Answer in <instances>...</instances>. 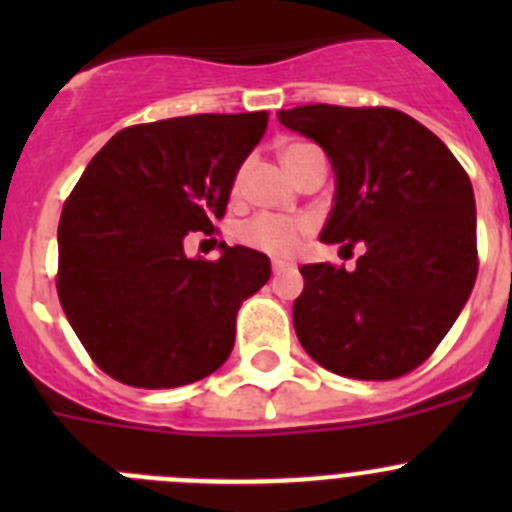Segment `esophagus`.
I'll use <instances>...</instances> for the list:
<instances>
[{
	"label": "esophagus",
	"mask_w": 512,
	"mask_h": 512,
	"mask_svg": "<svg viewBox=\"0 0 512 512\" xmlns=\"http://www.w3.org/2000/svg\"><path fill=\"white\" fill-rule=\"evenodd\" d=\"M289 261H271V271H274V274H282V271H287L289 269Z\"/></svg>",
	"instance_id": "obj_1"
}]
</instances>
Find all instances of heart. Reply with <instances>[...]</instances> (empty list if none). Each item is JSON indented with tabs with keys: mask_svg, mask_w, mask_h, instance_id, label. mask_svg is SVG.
<instances>
[{
	"mask_svg": "<svg viewBox=\"0 0 512 512\" xmlns=\"http://www.w3.org/2000/svg\"><path fill=\"white\" fill-rule=\"evenodd\" d=\"M318 148L310 146V143H289V146L282 148V164L287 166V171L292 176L300 171L302 161H305L310 153H315ZM243 176H246V166L238 169L233 182V192H241ZM312 223L307 217H292V215H271V212H264V215H256L251 220L238 228V241L243 246L253 248V251H261L271 259H289L297 248L302 246L307 235H310Z\"/></svg>",
	"mask_w": 512,
	"mask_h": 512,
	"instance_id": "obj_1",
	"label": "heart"
}]
</instances>
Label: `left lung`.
I'll use <instances>...</instances> for the list:
<instances>
[{"label":"left lung","instance_id":"1","mask_svg":"<svg viewBox=\"0 0 512 512\" xmlns=\"http://www.w3.org/2000/svg\"><path fill=\"white\" fill-rule=\"evenodd\" d=\"M336 171V205L320 241L351 251L356 269L300 266L297 338L328 372L397 379L449 333L477 279V212L467 171L443 140L392 107L305 104L279 112Z\"/></svg>","mask_w":512,"mask_h":512}]
</instances>
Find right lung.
Listing matches in <instances>:
<instances>
[{
	"label": "right lung",
	"mask_w": 512,
	"mask_h": 512,
	"mask_svg": "<svg viewBox=\"0 0 512 512\" xmlns=\"http://www.w3.org/2000/svg\"><path fill=\"white\" fill-rule=\"evenodd\" d=\"M269 112L130 125L81 174L58 223L56 289L104 374L169 390L207 377L235 343V315L271 277L269 256L225 246L187 259L184 238L223 220L233 179Z\"/></svg>",
	"instance_id": "add662e5"
}]
</instances>
